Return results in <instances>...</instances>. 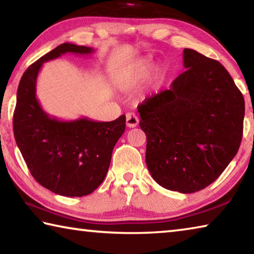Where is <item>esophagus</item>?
I'll return each instance as SVG.
<instances>
[{
	"label": "esophagus",
	"instance_id": "1",
	"mask_svg": "<svg viewBox=\"0 0 254 254\" xmlns=\"http://www.w3.org/2000/svg\"><path fill=\"white\" fill-rule=\"evenodd\" d=\"M139 124V119H137L134 113H127V126L128 127H135Z\"/></svg>",
	"mask_w": 254,
	"mask_h": 254
}]
</instances>
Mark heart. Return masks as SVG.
I'll return each instance as SVG.
<instances>
[{"label":"heart","mask_w":254,"mask_h":254,"mask_svg":"<svg viewBox=\"0 0 254 254\" xmlns=\"http://www.w3.org/2000/svg\"><path fill=\"white\" fill-rule=\"evenodd\" d=\"M149 68L150 64L147 60H141V62L135 63L134 65L127 67V69H124L121 72V75L117 79V85L122 89H131L135 87V86L141 84L145 79ZM163 71L159 69L157 72L158 77H161Z\"/></svg>","instance_id":"b5f03b06"}]
</instances>
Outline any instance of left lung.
Returning a JSON list of instances; mask_svg holds the SVG:
<instances>
[{"label":"left lung","mask_w":254,"mask_h":254,"mask_svg":"<svg viewBox=\"0 0 254 254\" xmlns=\"http://www.w3.org/2000/svg\"><path fill=\"white\" fill-rule=\"evenodd\" d=\"M183 74L137 107L145 162L161 187L191 194L214 183L235 157L244 98L217 60L184 49Z\"/></svg>","instance_id":"obj_1"}]
</instances>
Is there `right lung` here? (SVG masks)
Masks as SVG:
<instances>
[{"label":"right lung","instance_id":"right-lung-1","mask_svg":"<svg viewBox=\"0 0 254 254\" xmlns=\"http://www.w3.org/2000/svg\"><path fill=\"white\" fill-rule=\"evenodd\" d=\"M91 55V47L69 42L32 64L16 93L13 131L30 173L41 186L67 197L89 195L109 171L112 151L126 130V115L111 122L81 118L62 121L50 117L37 100V77L44 63L65 54Z\"/></svg>","mask_w":254,"mask_h":254}]
</instances>
